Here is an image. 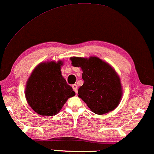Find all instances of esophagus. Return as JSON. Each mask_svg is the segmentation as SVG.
<instances>
[{
	"label": "esophagus",
	"instance_id": "34e87169",
	"mask_svg": "<svg viewBox=\"0 0 154 154\" xmlns=\"http://www.w3.org/2000/svg\"><path fill=\"white\" fill-rule=\"evenodd\" d=\"M72 89H73V91H74L75 93H77V84H73L72 86Z\"/></svg>",
	"mask_w": 154,
	"mask_h": 154
}]
</instances>
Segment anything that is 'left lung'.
I'll return each instance as SVG.
<instances>
[{"label": "left lung", "instance_id": "1", "mask_svg": "<svg viewBox=\"0 0 154 154\" xmlns=\"http://www.w3.org/2000/svg\"><path fill=\"white\" fill-rule=\"evenodd\" d=\"M70 59L73 66L81 67L83 71L84 82L78 90L79 97L96 114H105L116 109L122 93L120 78L111 66L95 57Z\"/></svg>", "mask_w": 154, "mask_h": 154}]
</instances>
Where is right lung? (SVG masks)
I'll return each instance as SVG.
<instances>
[{
    "label": "right lung",
    "instance_id": "obj_1",
    "mask_svg": "<svg viewBox=\"0 0 154 154\" xmlns=\"http://www.w3.org/2000/svg\"><path fill=\"white\" fill-rule=\"evenodd\" d=\"M61 61L41 63L27 82L26 97L29 106L41 116H53L69 97L75 95L61 72Z\"/></svg>",
    "mask_w": 154,
    "mask_h": 154
}]
</instances>
